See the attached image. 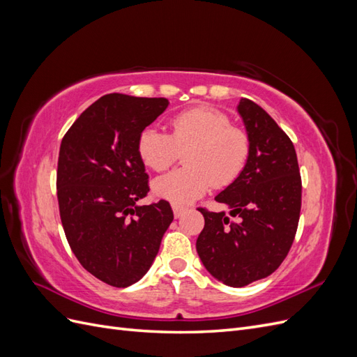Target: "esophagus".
<instances>
[{
	"mask_svg": "<svg viewBox=\"0 0 357 357\" xmlns=\"http://www.w3.org/2000/svg\"><path fill=\"white\" fill-rule=\"evenodd\" d=\"M172 211H174V218L178 219L183 215V213H185V208L180 207V205H172Z\"/></svg>",
	"mask_w": 357,
	"mask_h": 357,
	"instance_id": "esophagus-1",
	"label": "esophagus"
}]
</instances>
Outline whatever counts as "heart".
I'll return each instance as SVG.
<instances>
[{
	"label": "heart",
	"instance_id": "1",
	"mask_svg": "<svg viewBox=\"0 0 357 357\" xmlns=\"http://www.w3.org/2000/svg\"><path fill=\"white\" fill-rule=\"evenodd\" d=\"M189 149L183 156L186 168L156 178L158 198L186 205L201 198L211 185L226 188L241 176L250 158V138L231 126L229 116L211 107H193L171 119V135L156 126L144 128L137 139L143 164L165 171L176 159L177 149Z\"/></svg>",
	"mask_w": 357,
	"mask_h": 357
}]
</instances>
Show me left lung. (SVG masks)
Masks as SVG:
<instances>
[{"label": "left lung", "instance_id": "1", "mask_svg": "<svg viewBox=\"0 0 357 357\" xmlns=\"http://www.w3.org/2000/svg\"><path fill=\"white\" fill-rule=\"evenodd\" d=\"M238 113L250 138L241 176L215 201L225 211L198 208L204 229L197 252L207 271L226 286L243 287L271 275L295 240L301 213V174L294 143L262 107L241 98Z\"/></svg>", "mask_w": 357, "mask_h": 357}]
</instances>
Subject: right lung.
Returning <instances> with one entry per match:
<instances>
[{
  "mask_svg": "<svg viewBox=\"0 0 357 357\" xmlns=\"http://www.w3.org/2000/svg\"><path fill=\"white\" fill-rule=\"evenodd\" d=\"M168 104L104 95L62 138L56 189L63 232L86 271L114 287L131 286L149 271L174 219L164 199L137 204L149 192L137 139Z\"/></svg>",
  "mask_w": 357,
  "mask_h": 357,
  "instance_id": "add662e5",
  "label": "right lung"
}]
</instances>
